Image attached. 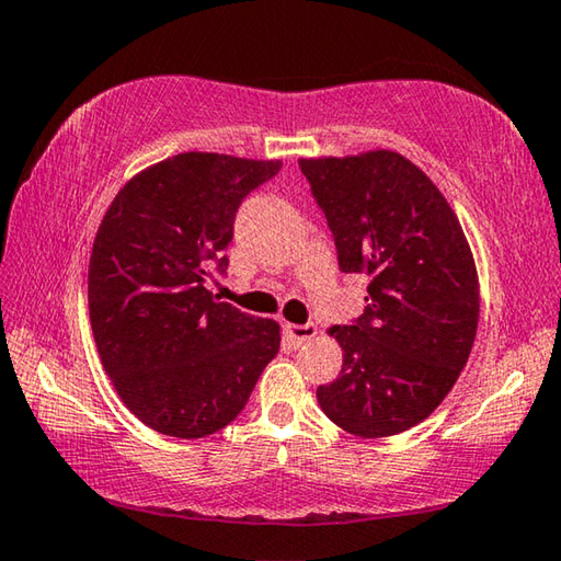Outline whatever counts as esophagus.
I'll use <instances>...</instances> for the list:
<instances>
[{"label":"esophagus","mask_w":561,"mask_h":561,"mask_svg":"<svg viewBox=\"0 0 561 561\" xmlns=\"http://www.w3.org/2000/svg\"><path fill=\"white\" fill-rule=\"evenodd\" d=\"M284 333L289 335L294 345H304L316 335V325L313 323H284Z\"/></svg>","instance_id":"34e87169"}]
</instances>
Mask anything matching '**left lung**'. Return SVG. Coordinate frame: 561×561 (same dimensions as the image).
I'll return each instance as SVG.
<instances>
[{
	"instance_id": "8db88e82",
	"label": "left lung",
	"mask_w": 561,
	"mask_h": 561,
	"mask_svg": "<svg viewBox=\"0 0 561 561\" xmlns=\"http://www.w3.org/2000/svg\"><path fill=\"white\" fill-rule=\"evenodd\" d=\"M341 272L368 279L365 309L333 325L341 375L316 390L333 424L365 439L426 420L454 387L478 325V277L456 213L397 151L301 159Z\"/></svg>"
}]
</instances>
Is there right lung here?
<instances>
[{
    "label": "right lung",
    "instance_id": "right-lung-1",
    "mask_svg": "<svg viewBox=\"0 0 561 561\" xmlns=\"http://www.w3.org/2000/svg\"><path fill=\"white\" fill-rule=\"evenodd\" d=\"M282 161L186 151L107 208L88 272L100 360L137 420L179 439L228 426L279 353V323L208 291L228 272L236 213Z\"/></svg>",
    "mask_w": 561,
    "mask_h": 561
}]
</instances>
